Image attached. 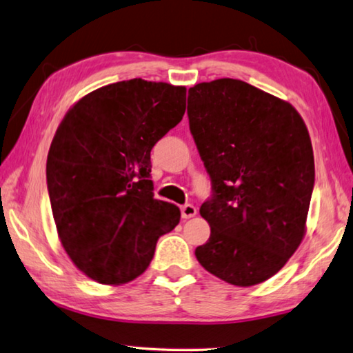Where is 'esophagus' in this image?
Returning a JSON list of instances; mask_svg holds the SVG:
<instances>
[{
	"instance_id": "obj_1",
	"label": "esophagus",
	"mask_w": 353,
	"mask_h": 353,
	"mask_svg": "<svg viewBox=\"0 0 353 353\" xmlns=\"http://www.w3.org/2000/svg\"><path fill=\"white\" fill-rule=\"evenodd\" d=\"M181 213H182L183 219H191V217H194L197 214V208L194 207V205L187 203L181 208Z\"/></svg>"
}]
</instances>
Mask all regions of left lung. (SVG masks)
<instances>
[{
    "label": "left lung",
    "mask_w": 353,
    "mask_h": 353,
    "mask_svg": "<svg viewBox=\"0 0 353 353\" xmlns=\"http://www.w3.org/2000/svg\"><path fill=\"white\" fill-rule=\"evenodd\" d=\"M190 131L211 179L196 248L205 270L238 287L272 278L296 252L315 183L309 131L288 101L219 79L188 91Z\"/></svg>",
    "instance_id": "left-lung-1"
}]
</instances>
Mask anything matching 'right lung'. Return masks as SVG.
<instances>
[{
    "mask_svg": "<svg viewBox=\"0 0 353 353\" xmlns=\"http://www.w3.org/2000/svg\"><path fill=\"white\" fill-rule=\"evenodd\" d=\"M187 89L132 79L95 89L70 108L46 163L63 248L88 278L119 285L140 276L160 236L181 221L152 193L151 150L182 120Z\"/></svg>",
    "mask_w": 353,
    "mask_h": 353,
    "instance_id": "obj_1",
    "label": "right lung"
}]
</instances>
